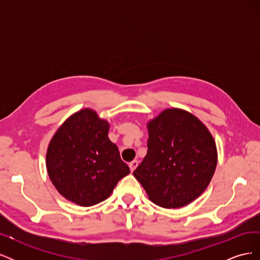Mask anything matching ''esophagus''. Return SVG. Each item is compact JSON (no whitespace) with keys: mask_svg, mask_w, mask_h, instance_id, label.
Masks as SVG:
<instances>
[{"mask_svg":"<svg viewBox=\"0 0 260 260\" xmlns=\"http://www.w3.org/2000/svg\"><path fill=\"white\" fill-rule=\"evenodd\" d=\"M138 165H139V161L138 160H133V161H131L130 164H129V167H130V170L133 172L136 170V168L138 167Z\"/></svg>","mask_w":260,"mask_h":260,"instance_id":"obj_1","label":"esophagus"}]
</instances>
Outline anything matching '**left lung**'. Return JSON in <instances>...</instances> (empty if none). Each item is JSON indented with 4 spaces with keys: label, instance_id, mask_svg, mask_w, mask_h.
I'll return each instance as SVG.
<instances>
[{
    "label": "left lung",
    "instance_id": "1",
    "mask_svg": "<svg viewBox=\"0 0 260 260\" xmlns=\"http://www.w3.org/2000/svg\"><path fill=\"white\" fill-rule=\"evenodd\" d=\"M147 127V154L133 176L157 205L185 206L214 176L215 141L198 118L182 109H166Z\"/></svg>",
    "mask_w": 260,
    "mask_h": 260
}]
</instances>
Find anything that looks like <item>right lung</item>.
<instances>
[{"instance_id": "1", "label": "right lung", "mask_w": 260, "mask_h": 260, "mask_svg": "<svg viewBox=\"0 0 260 260\" xmlns=\"http://www.w3.org/2000/svg\"><path fill=\"white\" fill-rule=\"evenodd\" d=\"M109 124L82 109L60 125L46 153V168L57 191L80 206L105 201L118 181L130 174L118 147L108 139Z\"/></svg>"}]
</instances>
